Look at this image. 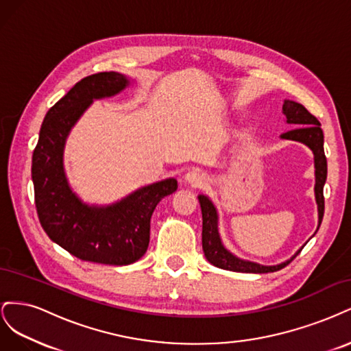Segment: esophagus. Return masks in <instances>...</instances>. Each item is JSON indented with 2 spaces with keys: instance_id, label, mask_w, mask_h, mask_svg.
Returning a JSON list of instances; mask_svg holds the SVG:
<instances>
[{
  "instance_id": "obj_1",
  "label": "esophagus",
  "mask_w": 351,
  "mask_h": 351,
  "mask_svg": "<svg viewBox=\"0 0 351 351\" xmlns=\"http://www.w3.org/2000/svg\"><path fill=\"white\" fill-rule=\"evenodd\" d=\"M186 183H189L190 186L193 187H200L204 186L206 182V174L204 171H200V169H192V171H189L184 177Z\"/></svg>"
}]
</instances>
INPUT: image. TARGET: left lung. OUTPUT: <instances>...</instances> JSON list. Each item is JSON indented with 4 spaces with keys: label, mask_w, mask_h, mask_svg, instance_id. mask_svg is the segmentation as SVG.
Listing matches in <instances>:
<instances>
[{
    "label": "left lung",
    "mask_w": 351,
    "mask_h": 351,
    "mask_svg": "<svg viewBox=\"0 0 351 351\" xmlns=\"http://www.w3.org/2000/svg\"><path fill=\"white\" fill-rule=\"evenodd\" d=\"M282 114L287 117V123L297 125L294 130L282 133V139L302 142L309 146L315 155V195L317 212H319V226H317V228H319L325 210L324 184L326 182V156L324 152V132L321 129V123L317 121L316 117L307 111L302 104H297L294 101H284ZM199 202L202 208V247H204L206 259L212 265H215V267L234 272L267 274L282 269L300 253L299 250L294 254L293 259L280 265H275V267H263V265L259 263H253L236 258L234 254L230 253L224 246H222L218 234V217L215 206L212 205V202L204 195L199 196Z\"/></svg>",
    "instance_id": "8db88e82"
}]
</instances>
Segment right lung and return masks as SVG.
<instances>
[{
  "label": "right lung",
  "instance_id": "right-lung-1",
  "mask_svg": "<svg viewBox=\"0 0 351 351\" xmlns=\"http://www.w3.org/2000/svg\"><path fill=\"white\" fill-rule=\"evenodd\" d=\"M127 84V77L115 71L77 82L47 112L32 156L36 212L48 237L82 261L120 267L145 254L154 209L164 196L176 192L177 180L139 189L111 206H88L69 187L62 149L71 127L92 101L119 93Z\"/></svg>",
  "mask_w": 351,
  "mask_h": 351
}]
</instances>
